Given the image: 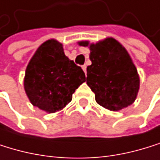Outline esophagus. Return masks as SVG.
Returning a JSON list of instances; mask_svg holds the SVG:
<instances>
[{
	"mask_svg": "<svg viewBox=\"0 0 160 160\" xmlns=\"http://www.w3.org/2000/svg\"><path fill=\"white\" fill-rule=\"evenodd\" d=\"M82 69L84 70V72H85V73L87 72V67H86V64H84V66H82Z\"/></svg>",
	"mask_w": 160,
	"mask_h": 160,
	"instance_id": "esophagus-1",
	"label": "esophagus"
}]
</instances>
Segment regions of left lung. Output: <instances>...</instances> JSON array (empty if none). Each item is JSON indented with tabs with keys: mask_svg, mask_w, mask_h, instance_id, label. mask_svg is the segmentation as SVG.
I'll return each instance as SVG.
<instances>
[{
	"mask_svg": "<svg viewBox=\"0 0 160 160\" xmlns=\"http://www.w3.org/2000/svg\"><path fill=\"white\" fill-rule=\"evenodd\" d=\"M78 44L90 49L92 64L87 68V85L96 94V101L110 111L131 105L137 98L140 78L127 49L113 38Z\"/></svg>",
	"mask_w": 160,
	"mask_h": 160,
	"instance_id": "8db88e82",
	"label": "left lung"
}]
</instances>
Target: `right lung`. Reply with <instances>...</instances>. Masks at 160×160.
I'll list each match as a JSON object with an SVG mask.
<instances>
[{"instance_id":"obj_1","label":"right lung","mask_w":160,"mask_h":160,"mask_svg":"<svg viewBox=\"0 0 160 160\" xmlns=\"http://www.w3.org/2000/svg\"><path fill=\"white\" fill-rule=\"evenodd\" d=\"M85 81L82 68L64 55L61 42L51 38L43 42L30 60L24 89L33 106L56 113L71 101L73 92Z\"/></svg>"}]
</instances>
